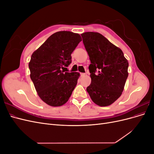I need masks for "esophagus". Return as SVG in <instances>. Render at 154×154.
Returning <instances> with one entry per match:
<instances>
[{
  "instance_id": "esophagus-1",
  "label": "esophagus",
  "mask_w": 154,
  "mask_h": 154,
  "mask_svg": "<svg viewBox=\"0 0 154 154\" xmlns=\"http://www.w3.org/2000/svg\"><path fill=\"white\" fill-rule=\"evenodd\" d=\"M85 73H80V76H81V77L85 76Z\"/></svg>"
}]
</instances>
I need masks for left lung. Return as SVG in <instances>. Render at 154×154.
Returning <instances> with one entry per match:
<instances>
[{
	"label": "left lung",
	"mask_w": 154,
	"mask_h": 154,
	"mask_svg": "<svg viewBox=\"0 0 154 154\" xmlns=\"http://www.w3.org/2000/svg\"><path fill=\"white\" fill-rule=\"evenodd\" d=\"M81 35L91 60V83L87 91L96 105L109 106L122 94L128 62L121 49L99 32H85Z\"/></svg>",
	"instance_id": "obj_1"
}]
</instances>
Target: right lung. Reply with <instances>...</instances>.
<instances>
[{
    "label": "right lung",
    "instance_id": "add662e5",
    "mask_svg": "<svg viewBox=\"0 0 154 154\" xmlns=\"http://www.w3.org/2000/svg\"><path fill=\"white\" fill-rule=\"evenodd\" d=\"M82 41L79 34L58 31L50 36L32 54L30 77L40 98L52 106L65 104L77 85L80 74L65 72L71 54Z\"/></svg>",
    "mask_w": 154,
    "mask_h": 154
}]
</instances>
